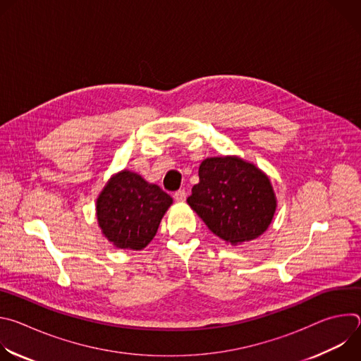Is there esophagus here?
I'll return each instance as SVG.
<instances>
[{
  "mask_svg": "<svg viewBox=\"0 0 361 361\" xmlns=\"http://www.w3.org/2000/svg\"><path fill=\"white\" fill-rule=\"evenodd\" d=\"M185 198H187V192H185V190H178V191H176V192H174V200H176L177 202H184V201H185Z\"/></svg>",
  "mask_w": 361,
  "mask_h": 361,
  "instance_id": "34e87169",
  "label": "esophagus"
}]
</instances>
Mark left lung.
<instances>
[{
  "mask_svg": "<svg viewBox=\"0 0 361 361\" xmlns=\"http://www.w3.org/2000/svg\"><path fill=\"white\" fill-rule=\"evenodd\" d=\"M198 178L187 202L227 244L255 240L270 227L277 197L269 176L255 164L238 156L207 157Z\"/></svg>",
  "mask_w": 361,
  "mask_h": 361,
  "instance_id": "obj_1",
  "label": "left lung"
}]
</instances>
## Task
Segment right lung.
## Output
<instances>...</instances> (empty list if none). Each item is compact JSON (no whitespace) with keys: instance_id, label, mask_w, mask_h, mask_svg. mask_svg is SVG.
<instances>
[{"instance_id":"obj_1","label":"right lung","mask_w":361,"mask_h":361,"mask_svg":"<svg viewBox=\"0 0 361 361\" xmlns=\"http://www.w3.org/2000/svg\"><path fill=\"white\" fill-rule=\"evenodd\" d=\"M173 198L140 174L121 170L97 197L98 227L116 248L142 250L156 235Z\"/></svg>"}]
</instances>
